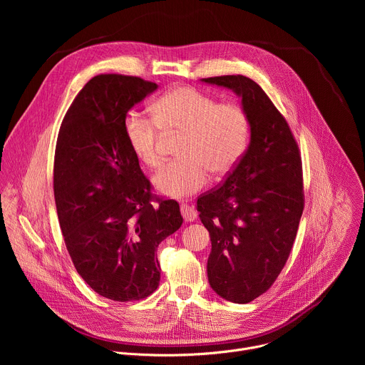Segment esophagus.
I'll list each match as a JSON object with an SVG mask.
<instances>
[{
    "label": "esophagus",
    "instance_id": "obj_1",
    "mask_svg": "<svg viewBox=\"0 0 365 365\" xmlns=\"http://www.w3.org/2000/svg\"><path fill=\"white\" fill-rule=\"evenodd\" d=\"M180 212H182V217L186 222H193L196 218H197V212L193 206L187 205V203H182L180 205Z\"/></svg>",
    "mask_w": 365,
    "mask_h": 365
}]
</instances>
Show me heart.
<instances>
[{
	"label": "heart",
	"instance_id": "1",
	"mask_svg": "<svg viewBox=\"0 0 365 365\" xmlns=\"http://www.w3.org/2000/svg\"><path fill=\"white\" fill-rule=\"evenodd\" d=\"M153 118L130 113L124 120V135L137 160L148 169L162 163V138L183 133L180 159L168 163L153 183L165 196L185 197L200 190L214 176L230 173L247 148L250 120L232 102L220 103L214 96L190 86L169 91L154 102Z\"/></svg>",
	"mask_w": 365,
	"mask_h": 365
}]
</instances>
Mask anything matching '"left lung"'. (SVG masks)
Segmentation results:
<instances>
[{"mask_svg":"<svg viewBox=\"0 0 365 365\" xmlns=\"http://www.w3.org/2000/svg\"><path fill=\"white\" fill-rule=\"evenodd\" d=\"M231 89L250 120V144L225 182L200 197L197 212L210 231L207 280L217 294L248 303L283 270L303 212L297 143L258 83L242 75L200 79Z\"/></svg>","mask_w":365,"mask_h":365,"instance_id":"left-lung-1","label":"left lung"}]
</instances>
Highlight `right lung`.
I'll return each instance as SVG.
<instances>
[{"label": "right lung", "instance_id": "add662e5", "mask_svg": "<svg viewBox=\"0 0 365 365\" xmlns=\"http://www.w3.org/2000/svg\"><path fill=\"white\" fill-rule=\"evenodd\" d=\"M158 88L137 76L92 78L56 143L53 189L66 248L88 286L115 302L158 289L155 250L183 222L176 200L153 197L124 135L127 113Z\"/></svg>", "mask_w": 365, "mask_h": 365}]
</instances>
